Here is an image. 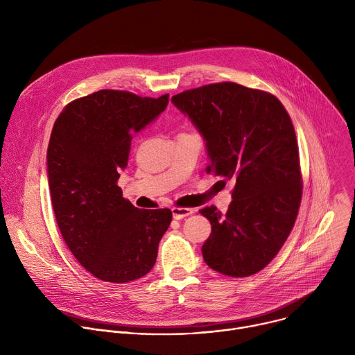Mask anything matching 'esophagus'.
I'll use <instances>...</instances> for the list:
<instances>
[{"label": "esophagus", "mask_w": 355, "mask_h": 355, "mask_svg": "<svg viewBox=\"0 0 355 355\" xmlns=\"http://www.w3.org/2000/svg\"><path fill=\"white\" fill-rule=\"evenodd\" d=\"M171 212H173L174 219L180 220V219H184V218H187V216L192 215L195 211H193V209H191V208H173V209H171Z\"/></svg>", "instance_id": "34e87169"}]
</instances>
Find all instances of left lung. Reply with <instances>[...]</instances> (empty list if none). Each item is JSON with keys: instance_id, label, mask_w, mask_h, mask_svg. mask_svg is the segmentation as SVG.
<instances>
[{"instance_id": "1", "label": "left lung", "mask_w": 355, "mask_h": 355, "mask_svg": "<svg viewBox=\"0 0 355 355\" xmlns=\"http://www.w3.org/2000/svg\"><path fill=\"white\" fill-rule=\"evenodd\" d=\"M207 141L208 173L234 182L232 204L199 214L212 225L202 245L215 271L243 278L261 271L288 239L302 199L292 121L270 92L236 83L187 89L171 98Z\"/></svg>"}]
</instances>
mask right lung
<instances>
[{
	"label": "right lung",
	"instance_id": "1",
	"mask_svg": "<svg viewBox=\"0 0 355 355\" xmlns=\"http://www.w3.org/2000/svg\"><path fill=\"white\" fill-rule=\"evenodd\" d=\"M168 104L128 91L101 89L71 101L47 147L50 198L60 233L95 278L125 284L153 268L170 209H139L118 185L133 135Z\"/></svg>",
	"mask_w": 355,
	"mask_h": 355
}]
</instances>
